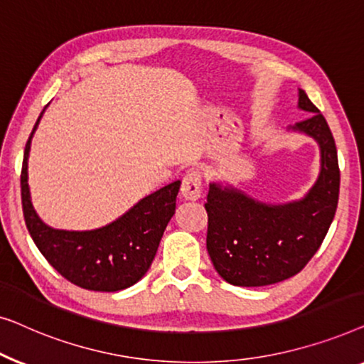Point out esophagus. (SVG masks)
Listing matches in <instances>:
<instances>
[{
	"mask_svg": "<svg viewBox=\"0 0 364 364\" xmlns=\"http://www.w3.org/2000/svg\"><path fill=\"white\" fill-rule=\"evenodd\" d=\"M181 196L189 201H196L201 198V173L196 170L188 171L181 183Z\"/></svg>",
	"mask_w": 364,
	"mask_h": 364,
	"instance_id": "1",
	"label": "esophagus"
}]
</instances>
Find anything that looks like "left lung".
Masks as SVG:
<instances>
[{
  "label": "left lung",
  "instance_id": "1",
  "mask_svg": "<svg viewBox=\"0 0 364 364\" xmlns=\"http://www.w3.org/2000/svg\"><path fill=\"white\" fill-rule=\"evenodd\" d=\"M299 107L309 119L291 130L320 145L318 180L300 201L265 204L234 188L209 184L206 247L218 274L237 287H262L294 277L320 249L333 221L340 168L335 138L325 117L299 90Z\"/></svg>",
  "mask_w": 364,
  "mask_h": 364
}]
</instances>
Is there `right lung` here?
Wrapping results in <instances>:
<instances>
[{
  "label": "right lung",
  "instance_id": "right-lung-1",
  "mask_svg": "<svg viewBox=\"0 0 364 364\" xmlns=\"http://www.w3.org/2000/svg\"><path fill=\"white\" fill-rule=\"evenodd\" d=\"M43 112L28 138L21 170L23 213L31 237L46 260L70 284L95 291L129 289L146 274L155 259L163 232L175 214L181 181L148 194L109 226L94 231L49 228L34 211L28 186L31 138Z\"/></svg>",
  "mask_w": 364,
  "mask_h": 364
}]
</instances>
